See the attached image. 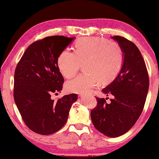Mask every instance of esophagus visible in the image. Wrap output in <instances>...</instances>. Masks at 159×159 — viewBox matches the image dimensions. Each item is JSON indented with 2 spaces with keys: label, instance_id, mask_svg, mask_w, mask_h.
<instances>
[{
  "label": "esophagus",
  "instance_id": "34e87169",
  "mask_svg": "<svg viewBox=\"0 0 159 159\" xmlns=\"http://www.w3.org/2000/svg\"><path fill=\"white\" fill-rule=\"evenodd\" d=\"M85 94L84 93H79V97H83V96H84Z\"/></svg>",
  "mask_w": 159,
  "mask_h": 159
}]
</instances>
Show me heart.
<instances>
[{
  "label": "heart",
  "mask_w": 159,
  "mask_h": 159,
  "mask_svg": "<svg viewBox=\"0 0 159 159\" xmlns=\"http://www.w3.org/2000/svg\"><path fill=\"white\" fill-rule=\"evenodd\" d=\"M124 61L121 46L116 42L100 37H85L78 40L75 53L66 49L57 58V67L64 77L76 74L81 65L86 73L66 84L67 91L84 93L99 84L111 82L119 73Z\"/></svg>",
  "instance_id": "heart-1"
}]
</instances>
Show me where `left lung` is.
Segmentation results:
<instances>
[{"mask_svg":"<svg viewBox=\"0 0 159 159\" xmlns=\"http://www.w3.org/2000/svg\"><path fill=\"white\" fill-rule=\"evenodd\" d=\"M122 49L125 56L121 70L102 92L113 95L107 104L96 97L97 107L91 111L95 128L111 138L123 135L132 128L141 115L149 87L145 61L138 47L121 36L112 37Z\"/></svg>","mask_w":159,"mask_h":159,"instance_id":"obj_1","label":"left lung"}]
</instances>
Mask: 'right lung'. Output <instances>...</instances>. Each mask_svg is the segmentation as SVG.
I'll return each mask as SVG.
<instances>
[{"label":"right lung","instance_id":"obj_1","mask_svg":"<svg viewBox=\"0 0 159 159\" xmlns=\"http://www.w3.org/2000/svg\"><path fill=\"white\" fill-rule=\"evenodd\" d=\"M73 38L52 36L31 44L18 62L14 73L13 99L24 123L34 133L51 135L68 120L76 93L54 101L52 93L60 92L64 83L57 58Z\"/></svg>","mask_w":159,"mask_h":159}]
</instances>
